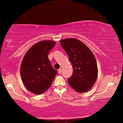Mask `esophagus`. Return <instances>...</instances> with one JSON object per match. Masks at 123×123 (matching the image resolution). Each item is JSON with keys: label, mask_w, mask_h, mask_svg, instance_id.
<instances>
[{"label": "esophagus", "mask_w": 123, "mask_h": 123, "mask_svg": "<svg viewBox=\"0 0 123 123\" xmlns=\"http://www.w3.org/2000/svg\"><path fill=\"white\" fill-rule=\"evenodd\" d=\"M58 73L59 74H61L62 73V69H58Z\"/></svg>", "instance_id": "1"}]
</instances>
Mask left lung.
Segmentation results:
<instances>
[{"mask_svg":"<svg viewBox=\"0 0 123 123\" xmlns=\"http://www.w3.org/2000/svg\"><path fill=\"white\" fill-rule=\"evenodd\" d=\"M60 42L73 65V74L68 79L69 84L80 93L88 91L95 84L98 74L93 54L85 43L76 38H67Z\"/></svg>","mask_w":123,"mask_h":123,"instance_id":"8db88e82","label":"left lung"}]
</instances>
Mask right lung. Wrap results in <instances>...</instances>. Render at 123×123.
<instances>
[{"instance_id":"add662e5","label":"right lung","mask_w":123,"mask_h":123,"mask_svg":"<svg viewBox=\"0 0 123 123\" xmlns=\"http://www.w3.org/2000/svg\"><path fill=\"white\" fill-rule=\"evenodd\" d=\"M52 41H41L27 51L21 65L22 80L32 93L41 95L51 86L58 70L54 69L48 58V53L55 46Z\"/></svg>"}]
</instances>
